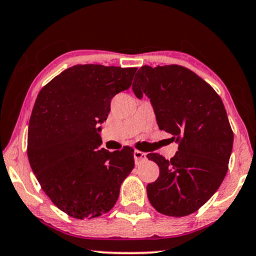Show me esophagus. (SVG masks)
I'll return each mask as SVG.
<instances>
[{
  "label": "esophagus",
  "mask_w": 256,
  "mask_h": 256,
  "mask_svg": "<svg viewBox=\"0 0 256 256\" xmlns=\"http://www.w3.org/2000/svg\"><path fill=\"white\" fill-rule=\"evenodd\" d=\"M134 157L136 164H139V163H142V162H144L145 160H146V154H144V152H142V151L136 150L134 152Z\"/></svg>",
  "instance_id": "34e87169"
}]
</instances>
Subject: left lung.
Wrapping results in <instances>:
<instances>
[{
	"label": "left lung",
	"mask_w": 256,
	"mask_h": 256,
	"mask_svg": "<svg viewBox=\"0 0 256 256\" xmlns=\"http://www.w3.org/2000/svg\"><path fill=\"white\" fill-rule=\"evenodd\" d=\"M137 98L151 100L160 130L178 142L171 160L148 154L160 176L148 184V198L160 214L183 218L195 212L216 192L228 171L232 126L221 98L202 78L180 64L143 66L136 74Z\"/></svg>",
	"instance_id": "obj_1"
}]
</instances>
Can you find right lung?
<instances>
[{
  "label": "right lung",
  "mask_w": 256,
  "mask_h": 256,
  "mask_svg": "<svg viewBox=\"0 0 256 256\" xmlns=\"http://www.w3.org/2000/svg\"><path fill=\"white\" fill-rule=\"evenodd\" d=\"M136 70L76 64L42 87L35 100L29 164L42 190L70 218H94L110 212L134 169L132 148L98 150V125L108 118L113 96L131 86Z\"/></svg>",
  "instance_id": "obj_1"
}]
</instances>
